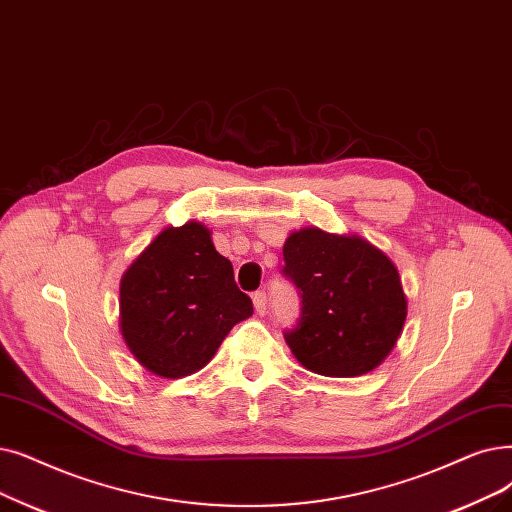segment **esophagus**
<instances>
[{"label":"esophagus","mask_w":512,"mask_h":512,"mask_svg":"<svg viewBox=\"0 0 512 512\" xmlns=\"http://www.w3.org/2000/svg\"><path fill=\"white\" fill-rule=\"evenodd\" d=\"M253 305H255V311H257L259 316L265 314V309H268V297H265L263 291H257V293L253 295Z\"/></svg>","instance_id":"esophagus-1"}]
</instances>
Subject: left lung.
<instances>
[{"mask_svg":"<svg viewBox=\"0 0 512 512\" xmlns=\"http://www.w3.org/2000/svg\"><path fill=\"white\" fill-rule=\"evenodd\" d=\"M284 276L301 291L303 311L284 332L309 372L353 379L385 362L404 330L408 299L387 253L360 234L301 228L284 242Z\"/></svg>","mask_w":512,"mask_h":512,"instance_id":"obj_1","label":"left lung"}]
</instances>
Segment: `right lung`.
Segmentation results:
<instances>
[{
    "label": "right lung",
    "instance_id": "obj_1",
    "mask_svg": "<svg viewBox=\"0 0 512 512\" xmlns=\"http://www.w3.org/2000/svg\"><path fill=\"white\" fill-rule=\"evenodd\" d=\"M119 295L121 337L138 364L161 379L207 366L232 326L253 316L232 263L194 219L148 244L125 270Z\"/></svg>",
    "mask_w": 512,
    "mask_h": 512
}]
</instances>
